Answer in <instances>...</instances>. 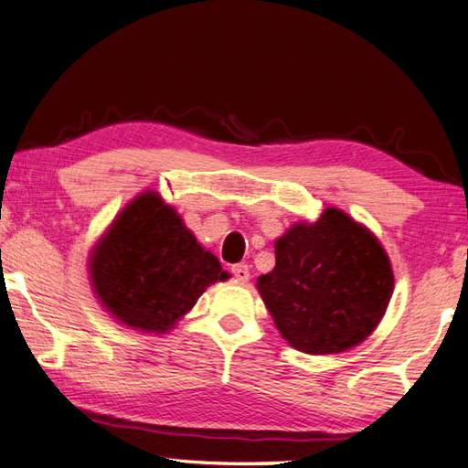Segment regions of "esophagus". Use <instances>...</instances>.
<instances>
[{"mask_svg": "<svg viewBox=\"0 0 468 468\" xmlns=\"http://www.w3.org/2000/svg\"><path fill=\"white\" fill-rule=\"evenodd\" d=\"M231 273L235 276V280H237V282H241V283H245L247 280H250V268H247L245 263H237V265H233V268H231Z\"/></svg>", "mask_w": 468, "mask_h": 468, "instance_id": "esophagus-1", "label": "esophagus"}]
</instances>
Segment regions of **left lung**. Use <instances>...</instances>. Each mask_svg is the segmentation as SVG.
<instances>
[{"label":"left lung","instance_id":"1","mask_svg":"<svg viewBox=\"0 0 468 468\" xmlns=\"http://www.w3.org/2000/svg\"><path fill=\"white\" fill-rule=\"evenodd\" d=\"M258 290L282 336L310 355L343 353L367 338L393 292L388 253L343 210L298 223L276 241V268Z\"/></svg>","mask_w":468,"mask_h":468}]
</instances>
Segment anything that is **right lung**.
I'll return each mask as SVG.
<instances>
[{
	"label": "right lung",
	"instance_id": "right-lung-1",
	"mask_svg": "<svg viewBox=\"0 0 468 468\" xmlns=\"http://www.w3.org/2000/svg\"><path fill=\"white\" fill-rule=\"evenodd\" d=\"M227 278L155 192L125 207L90 258V280L103 306L145 333L170 331L207 286Z\"/></svg>",
	"mask_w": 468,
	"mask_h": 468
}]
</instances>
